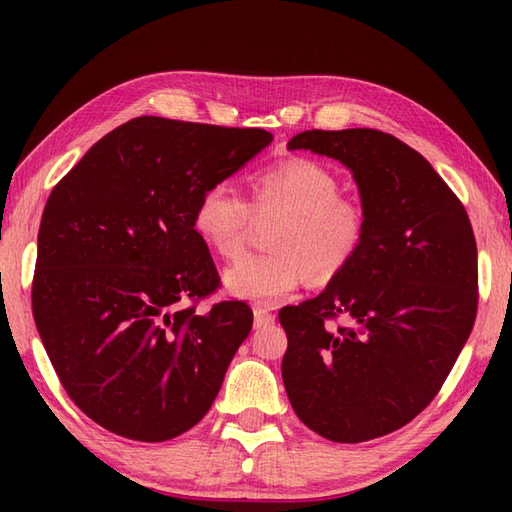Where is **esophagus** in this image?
<instances>
[{
  "label": "esophagus",
  "mask_w": 512,
  "mask_h": 512,
  "mask_svg": "<svg viewBox=\"0 0 512 512\" xmlns=\"http://www.w3.org/2000/svg\"><path fill=\"white\" fill-rule=\"evenodd\" d=\"M253 314H255V328H266V325L275 323V314L264 306H255Z\"/></svg>",
  "instance_id": "obj_1"
}]
</instances>
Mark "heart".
Returning <instances> with one entry per match:
<instances>
[{"label":"heart","mask_w":512,"mask_h":512,"mask_svg":"<svg viewBox=\"0 0 512 512\" xmlns=\"http://www.w3.org/2000/svg\"><path fill=\"white\" fill-rule=\"evenodd\" d=\"M339 191V178L321 162L284 160L255 173L248 204L226 182L209 184L195 202L193 231L217 257L235 259L253 215H279L268 237L270 253L239 259L224 275L233 295L275 303L306 275L319 284L339 277L361 253L367 211L361 200Z\"/></svg>","instance_id":"1"}]
</instances>
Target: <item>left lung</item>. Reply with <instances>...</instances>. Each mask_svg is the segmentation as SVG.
I'll list each match as a JSON object with an SVG mask.
<instances>
[{
    "label": "left lung",
    "mask_w": 512,
    "mask_h": 512,
    "mask_svg": "<svg viewBox=\"0 0 512 512\" xmlns=\"http://www.w3.org/2000/svg\"><path fill=\"white\" fill-rule=\"evenodd\" d=\"M288 149L343 162L367 211L354 262L319 297L279 310L290 405L332 442L387 436L436 398L473 330L471 220L436 169L391 134L310 129ZM339 316L351 325L334 329Z\"/></svg>",
    "instance_id": "1"
}]
</instances>
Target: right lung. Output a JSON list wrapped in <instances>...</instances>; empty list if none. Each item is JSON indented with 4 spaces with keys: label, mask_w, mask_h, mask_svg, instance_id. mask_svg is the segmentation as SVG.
<instances>
[{
    "label": "right lung",
    "mask_w": 512,
    "mask_h": 512,
    "mask_svg": "<svg viewBox=\"0 0 512 512\" xmlns=\"http://www.w3.org/2000/svg\"><path fill=\"white\" fill-rule=\"evenodd\" d=\"M273 143L266 129L138 116L103 136L43 209L32 317L63 389L103 429L165 442L211 409L253 328L220 288L193 209Z\"/></svg>",
    "instance_id": "add662e5"
}]
</instances>
